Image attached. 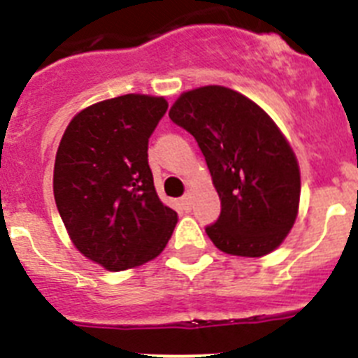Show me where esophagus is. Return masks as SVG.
Segmentation results:
<instances>
[{
  "mask_svg": "<svg viewBox=\"0 0 358 358\" xmlns=\"http://www.w3.org/2000/svg\"><path fill=\"white\" fill-rule=\"evenodd\" d=\"M181 206L185 211L192 210V197H189V195H185V197L181 199Z\"/></svg>",
  "mask_w": 358,
  "mask_h": 358,
  "instance_id": "1",
  "label": "esophagus"
}]
</instances>
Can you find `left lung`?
Listing matches in <instances>:
<instances>
[{"label": "left lung", "mask_w": 358, "mask_h": 358, "mask_svg": "<svg viewBox=\"0 0 358 358\" xmlns=\"http://www.w3.org/2000/svg\"><path fill=\"white\" fill-rule=\"evenodd\" d=\"M169 116L195 138L220 197V217L206 227L211 242L249 258L274 251L296 222L301 177L273 118L224 85L186 91Z\"/></svg>", "instance_id": "1"}]
</instances>
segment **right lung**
I'll use <instances>...</instances> for the list:
<instances>
[{"label": "right lung", "instance_id": "right-lung-1", "mask_svg": "<svg viewBox=\"0 0 358 358\" xmlns=\"http://www.w3.org/2000/svg\"><path fill=\"white\" fill-rule=\"evenodd\" d=\"M166 109L163 96L134 93L93 103L69 122L57 150V210L73 245L107 271L156 258L177 224L157 197L147 154Z\"/></svg>", "mask_w": 358, "mask_h": 358}]
</instances>
